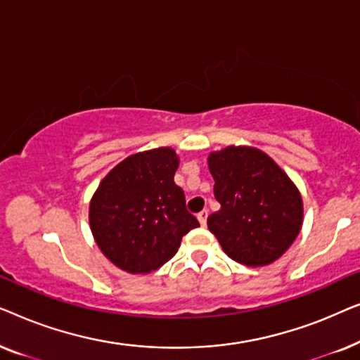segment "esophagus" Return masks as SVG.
Returning <instances> with one entry per match:
<instances>
[{
	"mask_svg": "<svg viewBox=\"0 0 360 360\" xmlns=\"http://www.w3.org/2000/svg\"><path fill=\"white\" fill-rule=\"evenodd\" d=\"M196 218H198V221H200V224H201V226H206V219H208V211H206V210L200 211V213H198V216H196Z\"/></svg>",
	"mask_w": 360,
	"mask_h": 360,
	"instance_id": "esophagus-1",
	"label": "esophagus"
}]
</instances>
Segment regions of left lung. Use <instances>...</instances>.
Here are the masks:
<instances>
[{
	"instance_id": "8db88e82",
	"label": "left lung",
	"mask_w": 360,
	"mask_h": 360,
	"mask_svg": "<svg viewBox=\"0 0 360 360\" xmlns=\"http://www.w3.org/2000/svg\"><path fill=\"white\" fill-rule=\"evenodd\" d=\"M208 167L221 205L208 216V229L228 257L248 267L282 257L303 224V200L292 179L249 146L211 152Z\"/></svg>"
}]
</instances>
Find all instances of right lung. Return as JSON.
Instances as JSON below:
<instances>
[{
  "label": "right lung",
  "instance_id": "add662e5",
  "mask_svg": "<svg viewBox=\"0 0 360 360\" xmlns=\"http://www.w3.org/2000/svg\"><path fill=\"white\" fill-rule=\"evenodd\" d=\"M179 164L172 147H159L126 157L100 181L88 218L98 248L116 267L154 272L200 226L174 181Z\"/></svg>",
  "mask_w": 360,
  "mask_h": 360
}]
</instances>
